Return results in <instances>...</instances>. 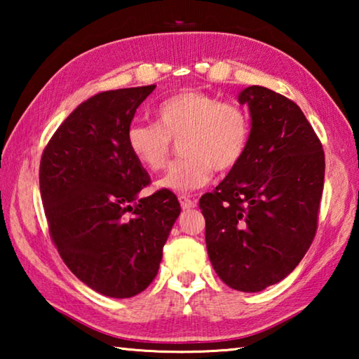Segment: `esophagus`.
Listing matches in <instances>:
<instances>
[{
    "label": "esophagus",
    "instance_id": "obj_1",
    "mask_svg": "<svg viewBox=\"0 0 359 359\" xmlns=\"http://www.w3.org/2000/svg\"><path fill=\"white\" fill-rule=\"evenodd\" d=\"M179 201H180V205L184 210L196 208V201H193V199H190L188 196H179Z\"/></svg>",
    "mask_w": 359,
    "mask_h": 359
}]
</instances>
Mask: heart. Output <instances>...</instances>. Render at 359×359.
<instances>
[{"instance_id":"b5f03b06","label":"heart","mask_w":359,"mask_h":359,"mask_svg":"<svg viewBox=\"0 0 359 359\" xmlns=\"http://www.w3.org/2000/svg\"><path fill=\"white\" fill-rule=\"evenodd\" d=\"M155 125L133 123L126 131L131 156L150 172L161 171L179 141L182 160L156 182L158 188L187 193L204 187L212 171L226 172L244 156L250 118L244 109L196 90L169 96L155 107Z\"/></svg>"}]
</instances>
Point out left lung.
I'll list each match as a JSON object with an SVG mask.
<instances>
[{"label": "left lung", "instance_id": "left-lung-1", "mask_svg": "<svg viewBox=\"0 0 359 359\" xmlns=\"http://www.w3.org/2000/svg\"><path fill=\"white\" fill-rule=\"evenodd\" d=\"M250 112L242 160L199 199L217 276L257 293L299 264L317 231L325 154L299 106L252 85L238 95Z\"/></svg>", "mask_w": 359, "mask_h": 359}]
</instances>
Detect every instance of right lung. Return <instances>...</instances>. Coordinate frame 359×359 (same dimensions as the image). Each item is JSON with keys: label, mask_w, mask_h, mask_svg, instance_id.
Returning a JSON list of instances; mask_svg holds the SVG:
<instances>
[{"label": "right lung", "mask_w": 359, "mask_h": 359, "mask_svg": "<svg viewBox=\"0 0 359 359\" xmlns=\"http://www.w3.org/2000/svg\"><path fill=\"white\" fill-rule=\"evenodd\" d=\"M155 85L102 92L69 114L41 158L39 187L53 244L96 293L136 296L154 282L180 214L175 194L139 198L149 175L126 131Z\"/></svg>", "instance_id": "right-lung-1"}]
</instances>
